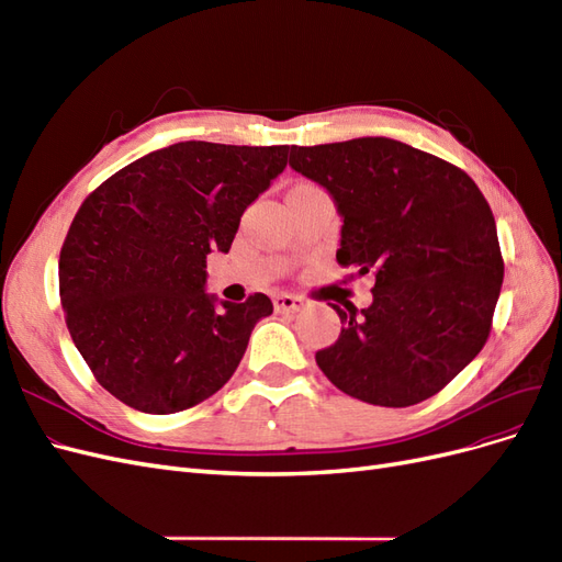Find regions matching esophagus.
Returning a JSON list of instances; mask_svg holds the SVG:
<instances>
[{
    "instance_id": "esophagus-1",
    "label": "esophagus",
    "mask_w": 562,
    "mask_h": 562,
    "mask_svg": "<svg viewBox=\"0 0 562 562\" xmlns=\"http://www.w3.org/2000/svg\"><path fill=\"white\" fill-rule=\"evenodd\" d=\"M304 307V300L291 293L274 295V310L277 312H300Z\"/></svg>"
}]
</instances>
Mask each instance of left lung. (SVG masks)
Returning <instances> with one entry per match:
<instances>
[{
	"label": "left lung",
	"mask_w": 562,
	"mask_h": 562,
	"mask_svg": "<svg viewBox=\"0 0 562 562\" xmlns=\"http://www.w3.org/2000/svg\"><path fill=\"white\" fill-rule=\"evenodd\" d=\"M291 168L342 217L337 262L372 271V304L316 363L345 394L407 407L438 394L490 335L504 262L485 196L457 166L391 138L291 147Z\"/></svg>",
	"instance_id": "8db88e82"
}]
</instances>
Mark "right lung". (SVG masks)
<instances>
[{
    "mask_svg": "<svg viewBox=\"0 0 562 562\" xmlns=\"http://www.w3.org/2000/svg\"><path fill=\"white\" fill-rule=\"evenodd\" d=\"M288 164V145L203 140L149 151L81 203L60 250L72 342L114 398L171 415L213 396L244 359L262 293L206 291V258L227 252L241 215Z\"/></svg>",
    "mask_w": 562,
    "mask_h": 562,
    "instance_id": "add662e5",
    "label": "right lung"
}]
</instances>
